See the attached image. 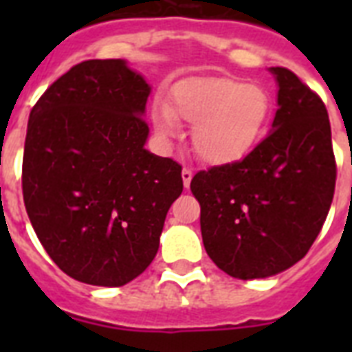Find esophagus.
I'll list each match as a JSON object with an SVG mask.
<instances>
[{"instance_id":"1","label":"esophagus","mask_w":352,"mask_h":352,"mask_svg":"<svg viewBox=\"0 0 352 352\" xmlns=\"http://www.w3.org/2000/svg\"><path fill=\"white\" fill-rule=\"evenodd\" d=\"M193 171L190 168H184L182 170V182H184V188H190V182H192Z\"/></svg>"}]
</instances>
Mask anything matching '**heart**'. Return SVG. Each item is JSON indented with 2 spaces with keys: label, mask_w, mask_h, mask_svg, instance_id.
Instances as JSON below:
<instances>
[{
  "label": "heart",
  "mask_w": 352,
  "mask_h": 352,
  "mask_svg": "<svg viewBox=\"0 0 352 352\" xmlns=\"http://www.w3.org/2000/svg\"><path fill=\"white\" fill-rule=\"evenodd\" d=\"M270 117L267 91L232 76H197L173 87L168 106L151 111L162 138H171L177 120L193 127L192 146L199 159L225 166L245 159L259 142Z\"/></svg>",
  "instance_id": "heart-1"
}]
</instances>
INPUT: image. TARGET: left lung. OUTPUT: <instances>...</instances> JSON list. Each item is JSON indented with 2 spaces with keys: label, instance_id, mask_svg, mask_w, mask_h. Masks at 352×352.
<instances>
[{
  "label": "left lung",
  "instance_id": "8db88e82",
  "mask_svg": "<svg viewBox=\"0 0 352 352\" xmlns=\"http://www.w3.org/2000/svg\"><path fill=\"white\" fill-rule=\"evenodd\" d=\"M278 111L243 160L197 171L192 193L210 259L232 278L283 272L305 257L336 186L327 107L290 69L272 67Z\"/></svg>",
  "mask_w": 352,
  "mask_h": 352
}]
</instances>
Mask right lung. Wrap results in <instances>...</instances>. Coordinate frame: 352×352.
I'll return each instance as SVG.
<instances>
[{
  "instance_id": "add662e5",
  "label": "right lung",
  "mask_w": 352,
  "mask_h": 352,
  "mask_svg": "<svg viewBox=\"0 0 352 352\" xmlns=\"http://www.w3.org/2000/svg\"><path fill=\"white\" fill-rule=\"evenodd\" d=\"M146 80L124 60H87L29 117L21 188L38 239L82 283L122 287L159 250L182 166L144 148Z\"/></svg>"
}]
</instances>
